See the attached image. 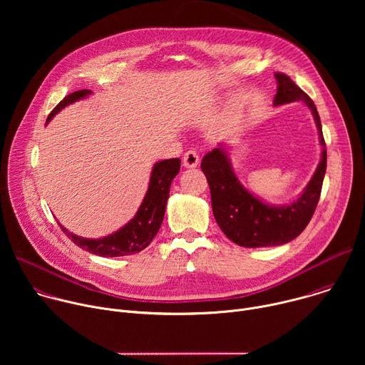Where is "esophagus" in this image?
Wrapping results in <instances>:
<instances>
[{
	"label": "esophagus",
	"mask_w": 365,
	"mask_h": 365,
	"mask_svg": "<svg viewBox=\"0 0 365 365\" xmlns=\"http://www.w3.org/2000/svg\"><path fill=\"white\" fill-rule=\"evenodd\" d=\"M199 165V154L195 150H189L183 155V166L187 169H193Z\"/></svg>",
	"instance_id": "1"
}]
</instances>
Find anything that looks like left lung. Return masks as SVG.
Here are the masks:
<instances>
[{
	"instance_id": "obj_1",
	"label": "left lung",
	"mask_w": 365,
	"mask_h": 365,
	"mask_svg": "<svg viewBox=\"0 0 365 365\" xmlns=\"http://www.w3.org/2000/svg\"><path fill=\"white\" fill-rule=\"evenodd\" d=\"M274 78L277 81L274 106L296 101L306 103L314 114L318 127L322 155L303 193L292 203L279 206L264 203L241 185L231 168L228 153L222 145L205 155L200 169L211 189L214 217L222 232L232 242L247 248L282 245L302 234L317 210L327 172V147L321 118L314 101L287 75L279 72L274 73Z\"/></svg>"
}]
</instances>
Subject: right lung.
<instances>
[{
    "mask_svg": "<svg viewBox=\"0 0 365 365\" xmlns=\"http://www.w3.org/2000/svg\"><path fill=\"white\" fill-rule=\"evenodd\" d=\"M92 91L89 89H81L76 92L69 93L65 96L55 110L51 111L46 120L48 123L59 111H62L65 107L71 106V103L86 98L91 95ZM180 170V159H169L155 163L151 170L148 189L145 192V196L138 207L137 214L134 218L125 224L123 228L115 231L114 234H110L103 238H82L72 232H69L66 228H63L61 224L62 231L81 248L99 255V257H120V255H130L140 252L144 250L159 232L165 211L166 203L169 199L170 185L176 175Z\"/></svg>",
    "mask_w": 365,
    "mask_h": 365,
    "instance_id": "right-lung-1",
    "label": "right lung"
}]
</instances>
